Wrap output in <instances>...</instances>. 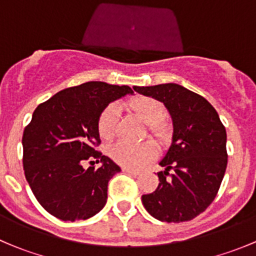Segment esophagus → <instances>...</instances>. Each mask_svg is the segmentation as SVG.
<instances>
[{
  "label": "esophagus",
  "instance_id": "1",
  "mask_svg": "<svg viewBox=\"0 0 256 256\" xmlns=\"http://www.w3.org/2000/svg\"><path fill=\"white\" fill-rule=\"evenodd\" d=\"M122 171L124 172H128V174H132V176H138V174H141V171L140 170H134V168H122Z\"/></svg>",
  "mask_w": 256,
  "mask_h": 256
}]
</instances>
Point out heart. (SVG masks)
Listing matches in <instances>:
<instances>
[{"instance_id":"heart-1","label":"heart","mask_w":256,"mask_h":256,"mask_svg":"<svg viewBox=\"0 0 256 256\" xmlns=\"http://www.w3.org/2000/svg\"><path fill=\"white\" fill-rule=\"evenodd\" d=\"M125 108L140 118L148 126L152 136L160 141H164L170 136V126L164 120L166 116V106L161 100L146 95L131 98L125 102ZM118 126V110L109 105L102 110L98 118V134L104 141L112 140ZM157 148L152 141L138 144L125 142L115 144L109 148V156L116 164L124 167H141L154 158Z\"/></svg>"}]
</instances>
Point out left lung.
<instances>
[{"instance_id":"obj_1","label":"left lung","mask_w":256,"mask_h":256,"mask_svg":"<svg viewBox=\"0 0 256 256\" xmlns=\"http://www.w3.org/2000/svg\"><path fill=\"white\" fill-rule=\"evenodd\" d=\"M161 100L174 121L172 144L160 164L158 187L142 196L154 218L187 222L203 213L218 193L228 164L226 131L207 99L174 82L134 86Z\"/></svg>"}]
</instances>
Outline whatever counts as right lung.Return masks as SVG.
<instances>
[{
	"instance_id": "obj_1",
	"label": "right lung",
	"mask_w": 256,
	"mask_h": 256,
	"mask_svg": "<svg viewBox=\"0 0 256 256\" xmlns=\"http://www.w3.org/2000/svg\"><path fill=\"white\" fill-rule=\"evenodd\" d=\"M132 92L128 85L88 82L56 92L34 110L23 131V170L49 214L84 220L104 208L108 183L121 170L96 150L98 118L110 102ZM89 158L103 164L85 170L82 164Z\"/></svg>"
}]
</instances>
